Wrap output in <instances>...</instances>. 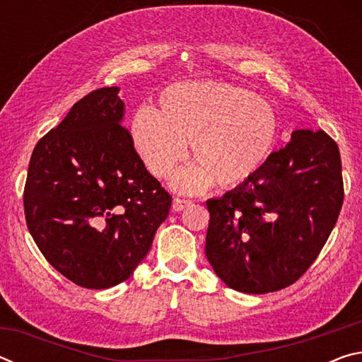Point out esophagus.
<instances>
[{"label": "esophagus", "mask_w": 362, "mask_h": 362, "mask_svg": "<svg viewBox=\"0 0 362 362\" xmlns=\"http://www.w3.org/2000/svg\"><path fill=\"white\" fill-rule=\"evenodd\" d=\"M189 204H192V201H189V199L174 198V201H173V211L174 212H180V211L185 209V207L189 206Z\"/></svg>", "instance_id": "34e87169"}]
</instances>
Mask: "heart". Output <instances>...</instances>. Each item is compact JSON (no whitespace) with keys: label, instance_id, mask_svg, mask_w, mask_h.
Masks as SVG:
<instances>
[{"label":"heart","instance_id":"heart-1","mask_svg":"<svg viewBox=\"0 0 362 362\" xmlns=\"http://www.w3.org/2000/svg\"><path fill=\"white\" fill-rule=\"evenodd\" d=\"M132 144L150 173L168 179L192 146L194 164L174 179L183 193L212 182L236 188L268 163L278 137V119L268 102L228 83L198 81L168 88L159 110L139 107L129 126Z\"/></svg>","mask_w":362,"mask_h":362}]
</instances>
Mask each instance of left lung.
I'll return each instance as SVG.
<instances>
[{"label":"left lung","instance_id":"1","mask_svg":"<svg viewBox=\"0 0 362 362\" xmlns=\"http://www.w3.org/2000/svg\"><path fill=\"white\" fill-rule=\"evenodd\" d=\"M206 204V257L217 276L246 293L284 289L316 260L339 218V146L324 131H293L259 174Z\"/></svg>","mask_w":362,"mask_h":362}]
</instances>
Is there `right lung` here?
<instances>
[{
	"mask_svg": "<svg viewBox=\"0 0 362 362\" xmlns=\"http://www.w3.org/2000/svg\"><path fill=\"white\" fill-rule=\"evenodd\" d=\"M118 88L83 97L30 158L23 207L46 260L88 289L131 278L169 216L170 198L122 126Z\"/></svg>",
	"mask_w": 362,
	"mask_h": 362,
	"instance_id": "obj_1",
	"label": "right lung"
}]
</instances>
